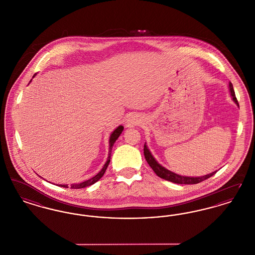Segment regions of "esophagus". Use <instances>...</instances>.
Here are the masks:
<instances>
[{"instance_id":"esophagus-1","label":"esophagus","mask_w":255,"mask_h":255,"mask_svg":"<svg viewBox=\"0 0 255 255\" xmlns=\"http://www.w3.org/2000/svg\"><path fill=\"white\" fill-rule=\"evenodd\" d=\"M140 123H141L140 119H139L137 116H135V115H132V116H130V117L128 118L125 126H126L127 128H133V127H135V126L139 125Z\"/></svg>"}]
</instances>
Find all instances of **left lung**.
<instances>
[{"label": "left lung", "instance_id": "1", "mask_svg": "<svg viewBox=\"0 0 255 255\" xmlns=\"http://www.w3.org/2000/svg\"><path fill=\"white\" fill-rule=\"evenodd\" d=\"M230 92H231V97H232V100L236 103V105L239 107V104H238V101L236 99L235 97V93H234V90H233V86L230 82ZM144 157H145L146 161L148 162V164L150 165V167L153 169V171L157 174V176H158L159 178L163 179V180H166L168 182H174V183H179V184H196V183H199V182H203L206 179L210 178L211 176H213L217 171H214L212 173H209L207 175L205 176H201V177H188V176H182V175H179L175 172H172L170 170L165 168L164 166H162L161 164H159L157 159L153 157L152 153L150 152V150L148 149V146L144 144Z\"/></svg>", "mask_w": 255, "mask_h": 255}]
</instances>
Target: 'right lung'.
<instances>
[{
    "mask_svg": "<svg viewBox=\"0 0 255 255\" xmlns=\"http://www.w3.org/2000/svg\"><path fill=\"white\" fill-rule=\"evenodd\" d=\"M35 75H36V73L33 75V77H34ZM33 77H32V78H33ZM31 80H32V79H31ZM31 80H30L29 82H31ZM28 84H29V83H28ZM123 129H124V127H123L122 125H120L119 127H117V128L114 130V132H113V133H111L109 139V153H108V158H107V161L105 162L104 166L102 167V169L100 170L95 177H93V178H91V179L87 180L85 182H80V183H73V184H71V188H73V189L84 188V187L90 186V185H92V184L96 183L97 181H99V180L102 178V176L104 175L105 171H106L107 167H108V165H109L110 160H111V154H112V148H113V146L115 144L116 140H117V139L119 138V136L121 135V133H122ZM58 185L61 186V187L69 188V185H68V184H58Z\"/></svg>",
    "mask_w": 255,
    "mask_h": 255,
    "instance_id": "right-lung-1",
    "label": "right lung"
}]
</instances>
